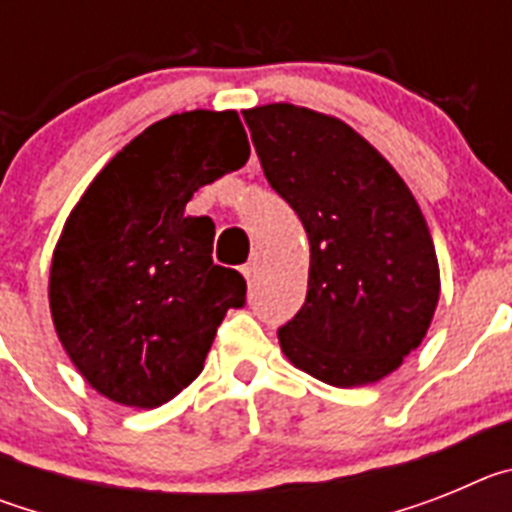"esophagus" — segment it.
<instances>
[{"label":"esophagus","mask_w":512,"mask_h":512,"mask_svg":"<svg viewBox=\"0 0 512 512\" xmlns=\"http://www.w3.org/2000/svg\"><path fill=\"white\" fill-rule=\"evenodd\" d=\"M256 274H259V256H253V259L243 266V277H246L248 282H253V279H256Z\"/></svg>","instance_id":"1"}]
</instances>
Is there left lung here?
Returning <instances> with one entry per match:
<instances>
[{
	"label": "left lung",
	"mask_w": 512,
	"mask_h": 512,
	"mask_svg": "<svg viewBox=\"0 0 512 512\" xmlns=\"http://www.w3.org/2000/svg\"><path fill=\"white\" fill-rule=\"evenodd\" d=\"M271 189L305 225L307 297L279 328L297 369L333 387L392 374L438 305V259L408 184L336 117L264 104L243 112Z\"/></svg>",
	"instance_id": "8db88e82"
}]
</instances>
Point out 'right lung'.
Returning a JSON list of instances; mask_svg holds the SVG:
<instances>
[{
	"label": "right lung",
	"instance_id": "obj_1",
	"mask_svg": "<svg viewBox=\"0 0 512 512\" xmlns=\"http://www.w3.org/2000/svg\"><path fill=\"white\" fill-rule=\"evenodd\" d=\"M251 156L238 112L153 122L97 174L51 264V315L99 395L158 408L202 372L217 325L246 305V279L212 264L215 223L192 194Z\"/></svg>",
	"mask_w": 512,
	"mask_h": 512
}]
</instances>
